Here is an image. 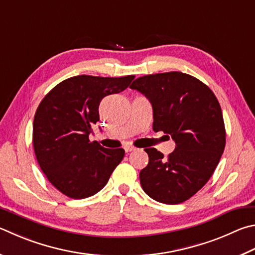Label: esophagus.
<instances>
[{
  "instance_id": "34e87169",
  "label": "esophagus",
  "mask_w": 255,
  "mask_h": 255,
  "mask_svg": "<svg viewBox=\"0 0 255 255\" xmlns=\"http://www.w3.org/2000/svg\"><path fill=\"white\" fill-rule=\"evenodd\" d=\"M124 149H125V151H126V152H129V151L136 150L137 148H136V147H133V146H131V145H126V146L124 147Z\"/></svg>"
}]
</instances>
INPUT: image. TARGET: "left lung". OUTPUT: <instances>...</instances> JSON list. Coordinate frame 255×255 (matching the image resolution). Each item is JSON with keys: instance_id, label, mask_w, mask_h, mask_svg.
<instances>
[{"instance_id": "8db88e82", "label": "left lung", "mask_w": 255, "mask_h": 255, "mask_svg": "<svg viewBox=\"0 0 255 255\" xmlns=\"http://www.w3.org/2000/svg\"><path fill=\"white\" fill-rule=\"evenodd\" d=\"M130 88L150 101L154 131L170 135L176 143L167 158L145 148L149 161L139 174L143 192L164 204L187 201L208 182L224 151L219 100L205 83L178 71L137 78Z\"/></svg>"}]
</instances>
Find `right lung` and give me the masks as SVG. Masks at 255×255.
Segmentation results:
<instances>
[{
    "instance_id": "1",
    "label": "right lung",
    "mask_w": 255,
    "mask_h": 255,
    "mask_svg": "<svg viewBox=\"0 0 255 255\" xmlns=\"http://www.w3.org/2000/svg\"><path fill=\"white\" fill-rule=\"evenodd\" d=\"M133 78L76 76L60 82L40 103L33 120L35 157L49 182L66 196L95 195L123 160V148H105L89 135L99 122L100 101L124 91Z\"/></svg>"
}]
</instances>
